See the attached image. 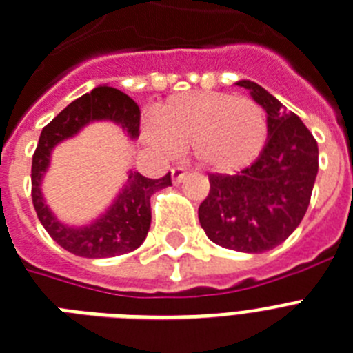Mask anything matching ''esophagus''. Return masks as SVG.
<instances>
[{
    "label": "esophagus",
    "mask_w": 353,
    "mask_h": 353,
    "mask_svg": "<svg viewBox=\"0 0 353 353\" xmlns=\"http://www.w3.org/2000/svg\"><path fill=\"white\" fill-rule=\"evenodd\" d=\"M185 174H188V171H185V168H182V165L173 168V170H171V180H173L174 185L182 182V180L185 179Z\"/></svg>",
    "instance_id": "1"
}]
</instances>
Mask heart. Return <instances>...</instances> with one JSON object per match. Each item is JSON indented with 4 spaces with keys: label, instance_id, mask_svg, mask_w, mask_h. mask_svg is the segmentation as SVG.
<instances>
[{
    "label": "heart",
    "instance_id": "b5f03b06",
    "mask_svg": "<svg viewBox=\"0 0 353 353\" xmlns=\"http://www.w3.org/2000/svg\"><path fill=\"white\" fill-rule=\"evenodd\" d=\"M270 134L257 101L219 90H194L168 98L152 110L146 137L164 155L189 146L205 171L234 174L257 161Z\"/></svg>",
    "mask_w": 353,
    "mask_h": 353
}]
</instances>
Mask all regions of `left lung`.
I'll return each mask as SVG.
<instances>
[{
  "label": "left lung",
  "mask_w": 353,
  "mask_h": 353,
  "mask_svg": "<svg viewBox=\"0 0 353 353\" xmlns=\"http://www.w3.org/2000/svg\"><path fill=\"white\" fill-rule=\"evenodd\" d=\"M236 85L266 110L270 134L264 152L237 174H209V196L198 209L212 243L243 254L282 245L303 219L318 174V143L302 119L250 80Z\"/></svg>",
  "instance_id": "8db88e82"
}]
</instances>
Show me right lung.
Masks as SVG:
<instances>
[{
	"label": "right lung",
	"instance_id": "add662e5",
	"mask_svg": "<svg viewBox=\"0 0 353 353\" xmlns=\"http://www.w3.org/2000/svg\"><path fill=\"white\" fill-rule=\"evenodd\" d=\"M139 107L130 96L108 85H98L74 99L39 137L32 161V200L42 227L60 246L78 257L103 259L128 254L144 243L152 223L150 198L171 185V173L159 180L146 179L139 171H128L123 188L112 203L83 225L59 219L42 194V180L51 164V153L60 143L71 139L96 121H110L135 141L139 137Z\"/></svg>",
	"mask_w": 353,
	"mask_h": 353
}]
</instances>
